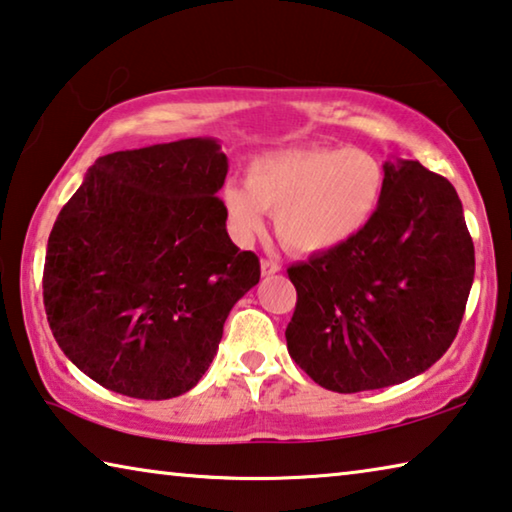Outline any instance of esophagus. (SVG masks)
I'll return each instance as SVG.
<instances>
[{
    "mask_svg": "<svg viewBox=\"0 0 512 512\" xmlns=\"http://www.w3.org/2000/svg\"><path fill=\"white\" fill-rule=\"evenodd\" d=\"M282 266L278 262H273V259H262V275H273L278 273Z\"/></svg>",
    "mask_w": 512,
    "mask_h": 512,
    "instance_id": "34e87169",
    "label": "esophagus"
}]
</instances>
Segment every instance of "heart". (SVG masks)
<instances>
[{"instance_id":"heart-1","label":"heart","mask_w":512,"mask_h":512,"mask_svg":"<svg viewBox=\"0 0 512 512\" xmlns=\"http://www.w3.org/2000/svg\"><path fill=\"white\" fill-rule=\"evenodd\" d=\"M246 186L227 182L221 202L239 237L264 230V212L289 250L328 253L367 230L385 193V170L373 154L344 145H296L257 154Z\"/></svg>"}]
</instances>
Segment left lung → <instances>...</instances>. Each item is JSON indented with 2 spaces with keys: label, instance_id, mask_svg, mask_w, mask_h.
<instances>
[{
  "label": "left lung",
  "instance_id": "1",
  "mask_svg": "<svg viewBox=\"0 0 512 512\" xmlns=\"http://www.w3.org/2000/svg\"><path fill=\"white\" fill-rule=\"evenodd\" d=\"M383 170L367 230L287 269L298 294L289 355L339 394L399 385L440 360L474 282V243L451 182L419 161Z\"/></svg>",
  "mask_w": 512,
  "mask_h": 512
}]
</instances>
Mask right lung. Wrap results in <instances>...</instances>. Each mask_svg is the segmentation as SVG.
<instances>
[{"mask_svg":"<svg viewBox=\"0 0 512 512\" xmlns=\"http://www.w3.org/2000/svg\"><path fill=\"white\" fill-rule=\"evenodd\" d=\"M227 157L214 139L104 154L52 227L43 303L77 369L111 392L164 401L212 364L259 259L234 246L216 196Z\"/></svg>","mask_w":512,"mask_h":512,"instance_id":"obj_1","label":"right lung"}]
</instances>
